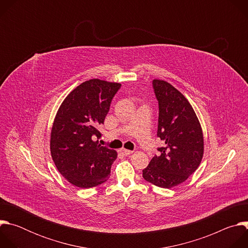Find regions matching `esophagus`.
Here are the masks:
<instances>
[{"instance_id":"esophagus-1","label":"esophagus","mask_w":248,"mask_h":248,"mask_svg":"<svg viewBox=\"0 0 248 248\" xmlns=\"http://www.w3.org/2000/svg\"><path fill=\"white\" fill-rule=\"evenodd\" d=\"M120 152H121L122 154H124V155H129V154H132V153H133V151H130V150H127V149H124V148H122V149L120 150Z\"/></svg>"}]
</instances>
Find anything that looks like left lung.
<instances>
[{"label":"left lung","instance_id":"obj_1","mask_svg":"<svg viewBox=\"0 0 248 248\" xmlns=\"http://www.w3.org/2000/svg\"><path fill=\"white\" fill-rule=\"evenodd\" d=\"M153 87L159 102L157 135L165 146L142 172L145 181L170 188L186 182L199 167L204 154L203 131L183 93L162 79H154Z\"/></svg>","mask_w":248,"mask_h":248}]
</instances>
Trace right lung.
Returning <instances> with one entry per match:
<instances>
[{
  "label": "right lung",
  "instance_id": "1",
  "mask_svg": "<svg viewBox=\"0 0 248 248\" xmlns=\"http://www.w3.org/2000/svg\"><path fill=\"white\" fill-rule=\"evenodd\" d=\"M121 83L93 78L76 87L61 104L55 117L50 150L63 178L72 185L90 188L107 181L117 151L102 146L97 130L104 124Z\"/></svg>",
  "mask_w": 248,
  "mask_h": 248
}]
</instances>
